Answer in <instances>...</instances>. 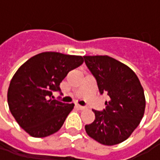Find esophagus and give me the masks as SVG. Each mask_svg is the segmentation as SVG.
<instances>
[{
  "label": "esophagus",
  "instance_id": "esophagus-1",
  "mask_svg": "<svg viewBox=\"0 0 160 160\" xmlns=\"http://www.w3.org/2000/svg\"><path fill=\"white\" fill-rule=\"evenodd\" d=\"M75 106L76 108H78L79 110H81V111H83V110H86V107H84V106H81L80 104H75Z\"/></svg>",
  "mask_w": 160,
  "mask_h": 160
}]
</instances>
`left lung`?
Wrapping results in <instances>:
<instances>
[{"label": "left lung", "instance_id": "obj_1", "mask_svg": "<svg viewBox=\"0 0 160 160\" xmlns=\"http://www.w3.org/2000/svg\"><path fill=\"white\" fill-rule=\"evenodd\" d=\"M101 94L110 97L103 111L92 110L95 120L86 125L87 134L100 144L126 141L144 116L146 98L137 75L129 67L108 56H85Z\"/></svg>", "mask_w": 160, "mask_h": 160}]
</instances>
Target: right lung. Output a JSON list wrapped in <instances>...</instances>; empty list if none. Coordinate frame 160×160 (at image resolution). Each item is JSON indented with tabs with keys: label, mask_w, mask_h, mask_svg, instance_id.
<instances>
[{
	"label": "right lung",
	"mask_w": 160,
	"mask_h": 160,
	"mask_svg": "<svg viewBox=\"0 0 160 160\" xmlns=\"http://www.w3.org/2000/svg\"><path fill=\"white\" fill-rule=\"evenodd\" d=\"M84 62L80 56L42 52L27 60L10 81L8 91L9 110L26 133L42 138L59 130L73 104L53 99V92L69 71Z\"/></svg>",
	"instance_id": "1"
}]
</instances>
